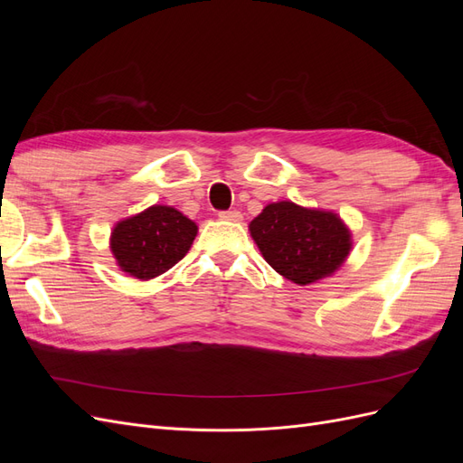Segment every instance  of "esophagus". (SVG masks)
Instances as JSON below:
<instances>
[{"label":"esophagus","mask_w":463,"mask_h":463,"mask_svg":"<svg viewBox=\"0 0 463 463\" xmlns=\"http://www.w3.org/2000/svg\"><path fill=\"white\" fill-rule=\"evenodd\" d=\"M218 216L222 220H230V222H240L241 220L240 210H222V213H218Z\"/></svg>","instance_id":"34e87169"}]
</instances>
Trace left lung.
Segmentation results:
<instances>
[{
	"mask_svg": "<svg viewBox=\"0 0 463 463\" xmlns=\"http://www.w3.org/2000/svg\"><path fill=\"white\" fill-rule=\"evenodd\" d=\"M249 230L266 262L301 286L338 270L352 249V235L338 216L289 201L266 206Z\"/></svg>",
	"mask_w": 463,
	"mask_h": 463,
	"instance_id": "obj_1",
	"label": "left lung"
}]
</instances>
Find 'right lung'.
<instances>
[{
	"label": "right lung",
	"mask_w": 463,
	"mask_h": 463,
	"mask_svg": "<svg viewBox=\"0 0 463 463\" xmlns=\"http://www.w3.org/2000/svg\"><path fill=\"white\" fill-rule=\"evenodd\" d=\"M197 223L172 206L154 204L119 222L111 232V253L123 272L150 279L170 270L187 255Z\"/></svg>",
	"instance_id": "add662e5"
}]
</instances>
